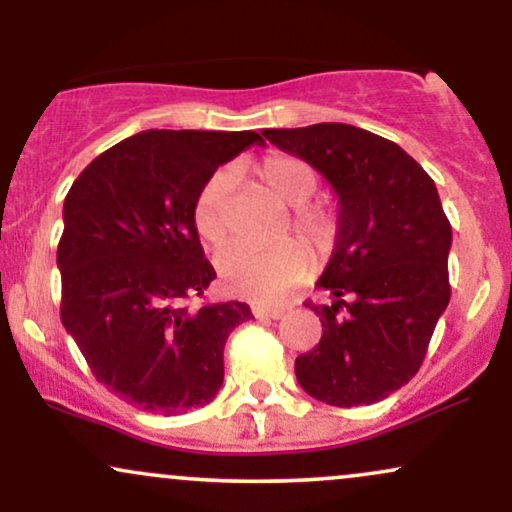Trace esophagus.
<instances>
[{
  "mask_svg": "<svg viewBox=\"0 0 512 512\" xmlns=\"http://www.w3.org/2000/svg\"><path fill=\"white\" fill-rule=\"evenodd\" d=\"M286 310H289L286 305H255L252 313H255V317H272V320H279V317H284Z\"/></svg>",
  "mask_w": 512,
  "mask_h": 512,
  "instance_id": "34e87169",
  "label": "esophagus"
}]
</instances>
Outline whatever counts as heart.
Here are the masks:
<instances>
[{"mask_svg": "<svg viewBox=\"0 0 512 512\" xmlns=\"http://www.w3.org/2000/svg\"><path fill=\"white\" fill-rule=\"evenodd\" d=\"M262 185L286 207H296L291 228L315 252L332 250L337 240V216L320 204H305L317 190V175L308 163L296 156L272 154L257 168ZM233 187L231 170H216L199 187L192 221L199 238L216 245L226 236V199ZM308 250L296 240L276 248H252V245H228L219 255V272L233 291L257 301H272L291 289L308 272Z\"/></svg>", "mask_w": 512, "mask_h": 512, "instance_id": "b5f03b06", "label": "heart"}]
</instances>
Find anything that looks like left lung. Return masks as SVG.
I'll return each mask as SVG.
<instances>
[{
  "instance_id": "8db88e82",
  "label": "left lung",
  "mask_w": 512,
  "mask_h": 512,
  "mask_svg": "<svg viewBox=\"0 0 512 512\" xmlns=\"http://www.w3.org/2000/svg\"><path fill=\"white\" fill-rule=\"evenodd\" d=\"M262 134L339 199L337 243L317 279L332 303H305L322 337L296 358L298 383L332 407L380 402L414 378L450 303L452 228L436 182L402 146L344 122Z\"/></svg>"
}]
</instances>
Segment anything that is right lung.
Returning <instances> with one entry per match:
<instances>
[{"mask_svg":"<svg viewBox=\"0 0 512 512\" xmlns=\"http://www.w3.org/2000/svg\"><path fill=\"white\" fill-rule=\"evenodd\" d=\"M252 144V129H146L93 158L64 199V330L98 383L151 414L209 404L228 334L252 317L238 301L182 305L216 279L192 221L199 187Z\"/></svg>","mask_w":512,"mask_h":512,"instance_id":"right-lung-1","label":"right lung"}]
</instances>
